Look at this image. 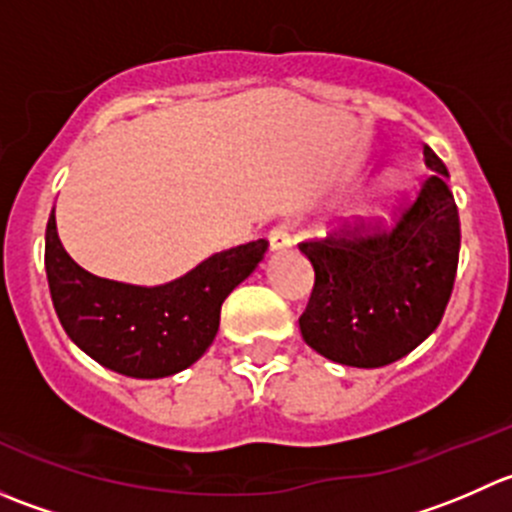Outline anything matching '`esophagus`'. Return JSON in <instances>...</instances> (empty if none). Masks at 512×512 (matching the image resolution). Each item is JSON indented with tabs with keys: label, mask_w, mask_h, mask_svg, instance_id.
<instances>
[{
	"label": "esophagus",
	"mask_w": 512,
	"mask_h": 512,
	"mask_svg": "<svg viewBox=\"0 0 512 512\" xmlns=\"http://www.w3.org/2000/svg\"><path fill=\"white\" fill-rule=\"evenodd\" d=\"M267 240H270V250L272 252H282V250H287L289 245H292V237H289V230L285 225H277L275 230H270Z\"/></svg>",
	"instance_id": "obj_1"
}]
</instances>
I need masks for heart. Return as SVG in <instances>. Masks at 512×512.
I'll list each match as a JSON object with an SVG mask.
<instances>
[{"mask_svg":"<svg viewBox=\"0 0 512 512\" xmlns=\"http://www.w3.org/2000/svg\"><path fill=\"white\" fill-rule=\"evenodd\" d=\"M396 195H399V178L396 175H384V178L379 180V183L374 185V190L369 193V198L364 200V205H361L359 213L361 215H374L379 213V210L389 208L391 203L396 200Z\"/></svg>","mask_w":512,"mask_h":512,"instance_id":"1","label":"heart"}]
</instances>
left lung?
I'll return each mask as SVG.
<instances>
[{"label": "left lung", "instance_id": "left-lung-1", "mask_svg": "<svg viewBox=\"0 0 512 512\" xmlns=\"http://www.w3.org/2000/svg\"><path fill=\"white\" fill-rule=\"evenodd\" d=\"M423 160L431 175L394 227L356 225L299 245L314 267L299 332L337 364H394L441 324L458 270L461 220L443 160L428 146Z\"/></svg>", "mask_w": 512, "mask_h": 512}]
</instances>
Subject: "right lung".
<instances>
[{"mask_svg": "<svg viewBox=\"0 0 512 512\" xmlns=\"http://www.w3.org/2000/svg\"><path fill=\"white\" fill-rule=\"evenodd\" d=\"M265 252L267 240H255L215 252L165 285H126L76 265L51 210L44 265L56 317L81 352L131 379H163L205 354L225 297L255 272Z\"/></svg>", "mask_w": 512, "mask_h": 512, "instance_id": "right-lung-1", "label": "right lung"}]
</instances>
